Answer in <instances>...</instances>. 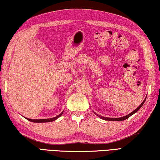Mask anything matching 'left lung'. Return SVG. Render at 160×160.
I'll return each instance as SVG.
<instances>
[{"label":"left lung","instance_id":"8db88e82","mask_svg":"<svg viewBox=\"0 0 160 160\" xmlns=\"http://www.w3.org/2000/svg\"><path fill=\"white\" fill-rule=\"evenodd\" d=\"M145 99H144V101H143L142 103H141V104L140 105V106L137 108V109H135L133 112H132L131 113H129V114H128V115H126V116H123V117H121V118H107V117H103V116H99L98 114H97V113H95V114H97V116H99V118H101L102 119H104V120H107V121H124V120H126V119H127V118H128L130 116H132V114H133V113H135V112H137L138 111L140 108H141V107L143 105V104H144V102H145Z\"/></svg>","mask_w":160,"mask_h":160}]
</instances>
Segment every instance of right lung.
Masks as SVG:
<instances>
[{"mask_svg": "<svg viewBox=\"0 0 160 160\" xmlns=\"http://www.w3.org/2000/svg\"><path fill=\"white\" fill-rule=\"evenodd\" d=\"M63 112H62L60 114L58 115L57 116H56V117H53V118H47V119H30V118H27L28 121H32V122H34V123H45V122H51V121H55L56 119H57L58 117H60V116L63 114Z\"/></svg>", "mask_w": 160, "mask_h": 160, "instance_id": "add662e5", "label": "right lung"}]
</instances>
